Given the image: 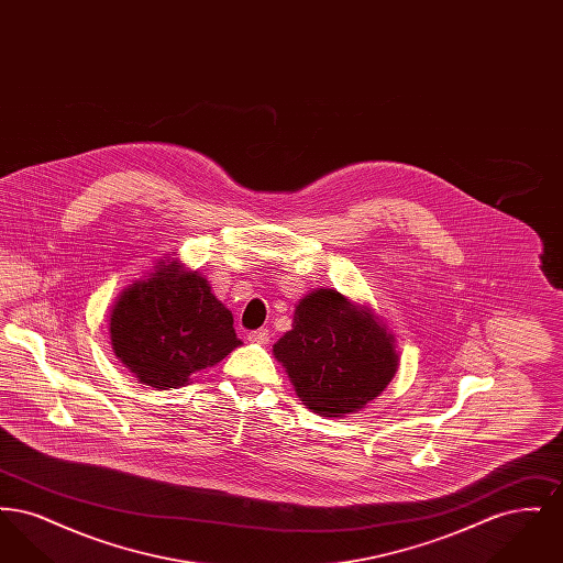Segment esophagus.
I'll return each mask as SVG.
<instances>
[{"instance_id": "esophagus-1", "label": "esophagus", "mask_w": 563, "mask_h": 563, "mask_svg": "<svg viewBox=\"0 0 563 563\" xmlns=\"http://www.w3.org/2000/svg\"><path fill=\"white\" fill-rule=\"evenodd\" d=\"M246 340H249L251 344H268L269 331L268 329H257V331H251V333L246 335Z\"/></svg>"}]
</instances>
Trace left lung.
I'll list each match as a JSON object with an SVG mask.
<instances>
[{"mask_svg": "<svg viewBox=\"0 0 563 563\" xmlns=\"http://www.w3.org/2000/svg\"><path fill=\"white\" fill-rule=\"evenodd\" d=\"M299 401L324 418L363 409L399 369L395 338L367 306L317 289L295 306L294 329L274 346Z\"/></svg>", "mask_w": 563, "mask_h": 563, "instance_id": "1", "label": "left lung"}]
</instances>
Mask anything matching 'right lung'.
<instances>
[{
    "instance_id": "right-lung-1",
    "label": "right lung",
    "mask_w": 563,
    "mask_h": 563,
    "mask_svg": "<svg viewBox=\"0 0 563 563\" xmlns=\"http://www.w3.org/2000/svg\"><path fill=\"white\" fill-rule=\"evenodd\" d=\"M109 338L122 365L156 390L186 386L242 344L232 312L211 294L209 280L177 260H162L150 278L120 294Z\"/></svg>"
}]
</instances>
